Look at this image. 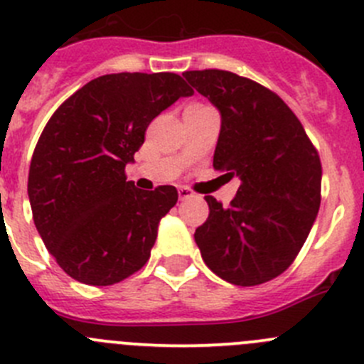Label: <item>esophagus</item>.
I'll return each instance as SVG.
<instances>
[{
	"label": "esophagus",
	"instance_id": "1",
	"mask_svg": "<svg viewBox=\"0 0 364 364\" xmlns=\"http://www.w3.org/2000/svg\"><path fill=\"white\" fill-rule=\"evenodd\" d=\"M178 196H179V200H186V199H192V197H196V193H193L190 188H179Z\"/></svg>",
	"mask_w": 364,
	"mask_h": 364
}]
</instances>
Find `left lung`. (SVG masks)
I'll return each mask as SVG.
<instances>
[{
	"label": "left lung",
	"mask_w": 364,
	"mask_h": 364,
	"mask_svg": "<svg viewBox=\"0 0 364 364\" xmlns=\"http://www.w3.org/2000/svg\"><path fill=\"white\" fill-rule=\"evenodd\" d=\"M183 76L220 114L213 167L242 181L229 208L204 197L200 256L228 283H267L297 257L318 215V153L287 103L256 81L218 69Z\"/></svg>",
	"instance_id": "1"
}]
</instances>
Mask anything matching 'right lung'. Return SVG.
Returning <instances> with one entry per match:
<instances>
[{
	"label": "right lung",
	"instance_id": "right-lung-1",
	"mask_svg": "<svg viewBox=\"0 0 364 364\" xmlns=\"http://www.w3.org/2000/svg\"><path fill=\"white\" fill-rule=\"evenodd\" d=\"M193 90L174 73L88 81L46 124L28 176L35 228L73 279L110 287L146 264L174 186L139 190L124 168L154 117Z\"/></svg>",
	"mask_w": 364,
	"mask_h": 364
}]
</instances>
